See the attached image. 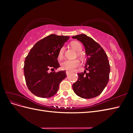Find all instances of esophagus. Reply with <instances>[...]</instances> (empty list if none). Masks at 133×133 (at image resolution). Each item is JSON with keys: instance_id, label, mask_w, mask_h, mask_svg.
<instances>
[{"instance_id": "esophagus-1", "label": "esophagus", "mask_w": 133, "mask_h": 133, "mask_svg": "<svg viewBox=\"0 0 133 133\" xmlns=\"http://www.w3.org/2000/svg\"><path fill=\"white\" fill-rule=\"evenodd\" d=\"M70 73H71V72H70V71H66V74L67 76L70 75Z\"/></svg>"}]
</instances>
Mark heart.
<instances>
[{"label": "heart", "instance_id": "heart-1", "mask_svg": "<svg viewBox=\"0 0 133 133\" xmlns=\"http://www.w3.org/2000/svg\"><path fill=\"white\" fill-rule=\"evenodd\" d=\"M70 45L76 51H77V55L78 57L82 58V55L81 53H80V51L82 50L83 49L82 44L78 42L73 41L71 42ZM64 50H65V47L64 46H62L59 49L58 53V58L59 59H61L63 58ZM80 62L78 59L66 60L61 63V68L63 70L73 71L76 68H77L80 65Z\"/></svg>", "mask_w": 133, "mask_h": 133}]
</instances>
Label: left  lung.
Returning a JSON list of instances; mask_svg holds the SVG:
<instances>
[{
  "mask_svg": "<svg viewBox=\"0 0 133 133\" xmlns=\"http://www.w3.org/2000/svg\"><path fill=\"white\" fill-rule=\"evenodd\" d=\"M72 38L81 42L85 46L87 55L86 70L78 73V80L73 89L78 96L84 99L96 97L102 93L107 86L110 71L109 62L105 51L99 44L85 34L73 36Z\"/></svg>",
  "mask_w": 133,
  "mask_h": 133,
  "instance_id": "left-lung-1",
  "label": "left lung"
}]
</instances>
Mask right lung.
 <instances>
[{"instance_id":"1","label":"right lung","mask_w":133,"mask_h":133,"mask_svg":"<svg viewBox=\"0 0 133 133\" xmlns=\"http://www.w3.org/2000/svg\"><path fill=\"white\" fill-rule=\"evenodd\" d=\"M69 37L51 34L38 41L25 58L24 73L29 90L38 97L50 98L58 91L66 77L65 70L50 72L60 66L58 53Z\"/></svg>"}]
</instances>
